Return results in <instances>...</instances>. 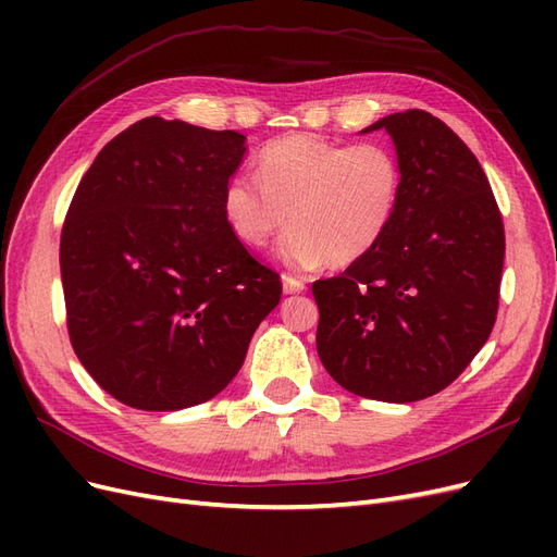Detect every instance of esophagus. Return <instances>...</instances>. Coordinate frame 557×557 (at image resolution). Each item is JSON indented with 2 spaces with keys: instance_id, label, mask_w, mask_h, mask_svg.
Wrapping results in <instances>:
<instances>
[{
  "instance_id": "obj_1",
  "label": "esophagus",
  "mask_w": 557,
  "mask_h": 557,
  "mask_svg": "<svg viewBox=\"0 0 557 557\" xmlns=\"http://www.w3.org/2000/svg\"><path fill=\"white\" fill-rule=\"evenodd\" d=\"M281 283H283V293H285V295H295V293H305V290H307L305 278H299V276L283 274V276H281Z\"/></svg>"
}]
</instances>
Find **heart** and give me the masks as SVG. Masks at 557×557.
<instances>
[{
  "label": "heart",
  "instance_id": "1",
  "mask_svg": "<svg viewBox=\"0 0 557 557\" xmlns=\"http://www.w3.org/2000/svg\"><path fill=\"white\" fill-rule=\"evenodd\" d=\"M401 197V166L379 141L334 144L293 134L264 146L256 176L234 174L223 218L234 237L262 248L290 218L281 256L301 269L344 267L372 252L391 230Z\"/></svg>",
  "mask_w": 557,
  "mask_h": 557
}]
</instances>
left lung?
Here are the masks:
<instances>
[{
  "label": "left lung",
  "mask_w": 557,
  "mask_h": 557,
  "mask_svg": "<svg viewBox=\"0 0 557 557\" xmlns=\"http://www.w3.org/2000/svg\"><path fill=\"white\" fill-rule=\"evenodd\" d=\"M401 197L381 244L315 281V348L348 393L407 404L444 391L493 332L504 225L479 160L440 117L385 115Z\"/></svg>",
  "instance_id": "1"
}]
</instances>
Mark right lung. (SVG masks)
<instances>
[{
  "mask_svg": "<svg viewBox=\"0 0 557 557\" xmlns=\"http://www.w3.org/2000/svg\"><path fill=\"white\" fill-rule=\"evenodd\" d=\"M239 132L144 117L81 178L60 239L66 327L117 401L178 411L225 391L281 301L223 218Z\"/></svg>",
  "mask_w": 557,
  "mask_h": 557,
  "instance_id": "obj_1",
  "label": "right lung"
}]
</instances>
